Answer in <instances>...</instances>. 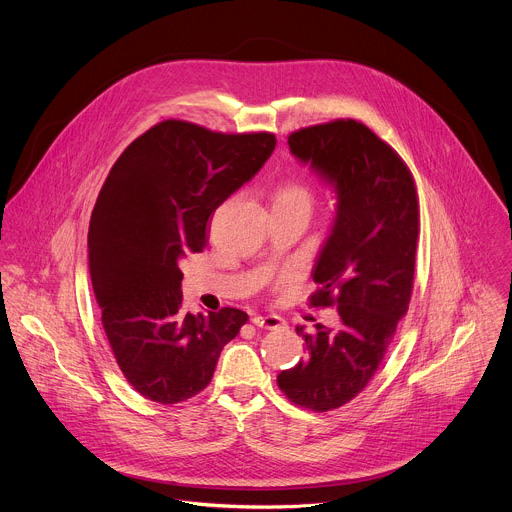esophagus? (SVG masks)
<instances>
[{
  "label": "esophagus",
  "instance_id": "34e87169",
  "mask_svg": "<svg viewBox=\"0 0 512 512\" xmlns=\"http://www.w3.org/2000/svg\"><path fill=\"white\" fill-rule=\"evenodd\" d=\"M257 328H265V330H277L281 328L285 322L281 316H275V314H267V316H255L251 320Z\"/></svg>",
  "mask_w": 512,
  "mask_h": 512
}]
</instances>
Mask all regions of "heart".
I'll return each instance as SVG.
<instances>
[{"instance_id":"1","label":"heart","mask_w":512,"mask_h":512,"mask_svg":"<svg viewBox=\"0 0 512 512\" xmlns=\"http://www.w3.org/2000/svg\"><path fill=\"white\" fill-rule=\"evenodd\" d=\"M273 200H289V202H302L312 206L314 202V190L306 180L300 178H289L283 180L279 184V188L275 190V198Z\"/></svg>"}]
</instances>
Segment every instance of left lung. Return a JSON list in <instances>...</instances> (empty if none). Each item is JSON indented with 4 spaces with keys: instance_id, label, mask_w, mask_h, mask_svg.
I'll list each match as a JSON object with an SVG mask.
<instances>
[{
    "instance_id": "8db88e82",
    "label": "left lung",
    "mask_w": 512,
    "mask_h": 512,
    "mask_svg": "<svg viewBox=\"0 0 512 512\" xmlns=\"http://www.w3.org/2000/svg\"><path fill=\"white\" fill-rule=\"evenodd\" d=\"M291 152L336 184L338 214L316 265L310 308L338 310L316 324L308 358L277 385L298 407L326 413L371 383L407 314L419 239V196L403 158L356 119H334L287 135Z\"/></svg>"
}]
</instances>
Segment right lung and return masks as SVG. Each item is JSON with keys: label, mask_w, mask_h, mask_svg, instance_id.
Returning <instances> with one entry per match:
<instances>
[{"label": "right lung", "mask_w": 512, "mask_h": 512, "mask_svg": "<svg viewBox=\"0 0 512 512\" xmlns=\"http://www.w3.org/2000/svg\"><path fill=\"white\" fill-rule=\"evenodd\" d=\"M269 131L223 133L166 119L133 139L97 196L89 267L101 322L127 383L182 403L212 381L249 320L243 310L182 312L180 261L206 245V223L275 150Z\"/></svg>", "instance_id": "obj_1"}]
</instances>
